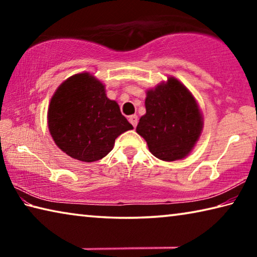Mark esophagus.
<instances>
[{
    "instance_id": "obj_1",
    "label": "esophagus",
    "mask_w": 257,
    "mask_h": 257,
    "mask_svg": "<svg viewBox=\"0 0 257 257\" xmlns=\"http://www.w3.org/2000/svg\"><path fill=\"white\" fill-rule=\"evenodd\" d=\"M129 122L133 124L134 128H136V125H137V123H138V116H137L136 114L130 115V116H129Z\"/></svg>"
}]
</instances>
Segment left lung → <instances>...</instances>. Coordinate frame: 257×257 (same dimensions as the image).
Masks as SVG:
<instances>
[{"label":"left lung","mask_w":257,"mask_h":257,"mask_svg":"<svg viewBox=\"0 0 257 257\" xmlns=\"http://www.w3.org/2000/svg\"><path fill=\"white\" fill-rule=\"evenodd\" d=\"M146 114L136 132L145 139L152 154L163 161L184 159L198 141L202 115L193 95L175 78L149 90Z\"/></svg>","instance_id":"obj_1"}]
</instances>
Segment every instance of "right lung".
<instances>
[{
    "instance_id": "obj_1",
    "label": "right lung",
    "mask_w": 257,
    "mask_h": 257,
    "mask_svg": "<svg viewBox=\"0 0 257 257\" xmlns=\"http://www.w3.org/2000/svg\"><path fill=\"white\" fill-rule=\"evenodd\" d=\"M49 129L61 151L82 162L107 155L115 138L133 129L118 103L89 73H78L60 85L51 98Z\"/></svg>"
}]
</instances>
